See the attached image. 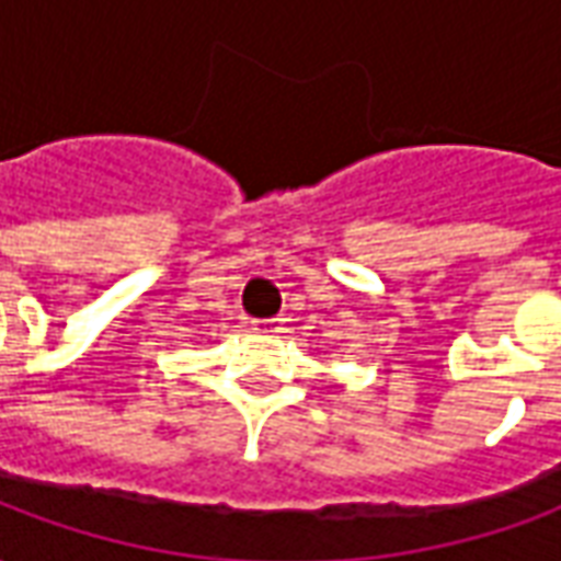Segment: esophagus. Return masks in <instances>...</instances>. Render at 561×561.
Returning <instances> with one entry per match:
<instances>
[{
  "label": "esophagus",
  "instance_id": "34e87169",
  "mask_svg": "<svg viewBox=\"0 0 561 561\" xmlns=\"http://www.w3.org/2000/svg\"><path fill=\"white\" fill-rule=\"evenodd\" d=\"M252 330L255 333H282V318H257V321H252Z\"/></svg>",
  "mask_w": 561,
  "mask_h": 561
}]
</instances>
